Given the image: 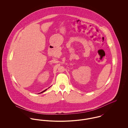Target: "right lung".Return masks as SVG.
I'll return each instance as SVG.
<instances>
[{
  "label": "right lung",
  "instance_id": "obj_1",
  "mask_svg": "<svg viewBox=\"0 0 128 128\" xmlns=\"http://www.w3.org/2000/svg\"><path fill=\"white\" fill-rule=\"evenodd\" d=\"M46 90H47V89H46ZM46 90H44V91H43L42 92H45V91H46Z\"/></svg>",
  "mask_w": 128,
  "mask_h": 128
}]
</instances>
